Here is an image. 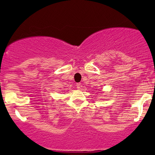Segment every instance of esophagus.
<instances>
[{
	"mask_svg": "<svg viewBox=\"0 0 155 155\" xmlns=\"http://www.w3.org/2000/svg\"><path fill=\"white\" fill-rule=\"evenodd\" d=\"M76 87H77L78 89H80V87H81V84H80V83H77V84H76Z\"/></svg>",
	"mask_w": 155,
	"mask_h": 155,
	"instance_id": "esophagus-1",
	"label": "esophagus"
}]
</instances>
